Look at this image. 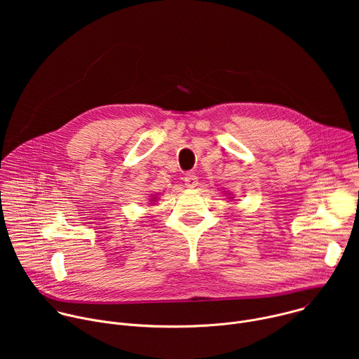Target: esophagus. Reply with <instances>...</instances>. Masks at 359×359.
Listing matches in <instances>:
<instances>
[{
	"label": "esophagus",
	"instance_id": "34e87169",
	"mask_svg": "<svg viewBox=\"0 0 359 359\" xmlns=\"http://www.w3.org/2000/svg\"><path fill=\"white\" fill-rule=\"evenodd\" d=\"M184 184H186V187H190V189L196 187V186L198 184L197 176L193 175V173H187V175L184 176Z\"/></svg>",
	"mask_w": 359,
	"mask_h": 359
}]
</instances>
